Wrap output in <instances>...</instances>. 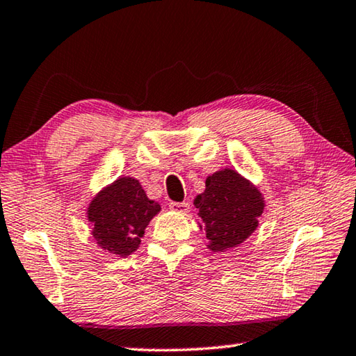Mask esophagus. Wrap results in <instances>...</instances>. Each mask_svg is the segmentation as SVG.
<instances>
[{
    "mask_svg": "<svg viewBox=\"0 0 356 356\" xmlns=\"http://www.w3.org/2000/svg\"><path fill=\"white\" fill-rule=\"evenodd\" d=\"M170 209L172 210V212H177V213L184 215L190 210V204L188 202H171Z\"/></svg>",
    "mask_w": 356,
    "mask_h": 356,
    "instance_id": "34e87169",
    "label": "esophagus"
}]
</instances>
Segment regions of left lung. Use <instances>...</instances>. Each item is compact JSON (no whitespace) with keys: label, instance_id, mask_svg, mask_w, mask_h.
Here are the masks:
<instances>
[{"label":"left lung","instance_id":"8db88e82","mask_svg":"<svg viewBox=\"0 0 356 356\" xmlns=\"http://www.w3.org/2000/svg\"><path fill=\"white\" fill-rule=\"evenodd\" d=\"M193 204L200 210V229L206 231L207 248L213 252L243 243L257 229L265 209L257 186L231 168L209 176L206 190Z\"/></svg>","mask_w":356,"mask_h":356}]
</instances>
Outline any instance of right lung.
<instances>
[{
	"instance_id": "1",
	"label": "right lung",
	"mask_w": 356,
	"mask_h": 356,
	"mask_svg": "<svg viewBox=\"0 0 356 356\" xmlns=\"http://www.w3.org/2000/svg\"><path fill=\"white\" fill-rule=\"evenodd\" d=\"M161 210L136 179L124 176L102 188L88 206L92 237L102 250L127 257L140 248L150 220Z\"/></svg>"
}]
</instances>
